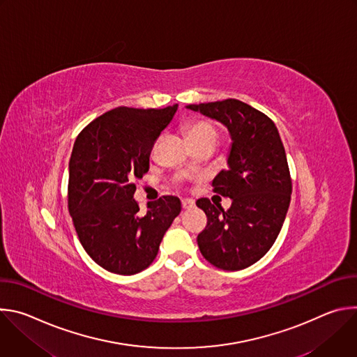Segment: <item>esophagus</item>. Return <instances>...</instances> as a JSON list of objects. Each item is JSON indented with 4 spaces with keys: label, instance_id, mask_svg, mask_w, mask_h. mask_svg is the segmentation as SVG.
Here are the masks:
<instances>
[{
    "label": "esophagus",
    "instance_id": "esophagus-1",
    "mask_svg": "<svg viewBox=\"0 0 357 357\" xmlns=\"http://www.w3.org/2000/svg\"><path fill=\"white\" fill-rule=\"evenodd\" d=\"M195 206V202L190 199H182V208L183 209H190Z\"/></svg>",
    "mask_w": 357,
    "mask_h": 357
}]
</instances>
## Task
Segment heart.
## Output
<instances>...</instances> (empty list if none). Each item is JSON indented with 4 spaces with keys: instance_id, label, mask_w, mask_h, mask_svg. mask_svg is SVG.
Instances as JSON below:
<instances>
[{
    "instance_id": "b5f03b06",
    "label": "heart",
    "mask_w": 357,
    "mask_h": 357,
    "mask_svg": "<svg viewBox=\"0 0 357 357\" xmlns=\"http://www.w3.org/2000/svg\"><path fill=\"white\" fill-rule=\"evenodd\" d=\"M190 142L195 141H213L218 139V128L208 120L197 119L185 124L183 127Z\"/></svg>"
}]
</instances>
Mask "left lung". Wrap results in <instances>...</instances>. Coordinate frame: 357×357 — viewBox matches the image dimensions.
I'll use <instances>...</instances> for the list:
<instances>
[{"instance_id":"8db88e82","label":"left lung","mask_w":357,"mask_h":357,"mask_svg":"<svg viewBox=\"0 0 357 357\" xmlns=\"http://www.w3.org/2000/svg\"><path fill=\"white\" fill-rule=\"evenodd\" d=\"M186 109L220 121L233 141L229 168L212 183L215 193L231 199V206L225 211L208 197L196 200L208 216L197 236L199 250L218 268H247L271 248L289 208L292 182L278 130L264 113L236 98Z\"/></svg>"}]
</instances>
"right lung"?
Masks as SVG:
<instances>
[{"label":"right lung","mask_w":357,"mask_h":357,"mask_svg":"<svg viewBox=\"0 0 357 357\" xmlns=\"http://www.w3.org/2000/svg\"><path fill=\"white\" fill-rule=\"evenodd\" d=\"M178 105L165 109L117 107L77 135L69 161L68 206L77 237L94 263L132 275L157 257L181 200L164 196L141 213L135 178L149 169V155Z\"/></svg>","instance_id":"right-lung-1"}]
</instances>
